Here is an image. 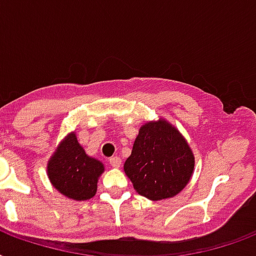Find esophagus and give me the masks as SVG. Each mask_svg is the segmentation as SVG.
Instances as JSON below:
<instances>
[{
    "mask_svg": "<svg viewBox=\"0 0 256 256\" xmlns=\"http://www.w3.org/2000/svg\"><path fill=\"white\" fill-rule=\"evenodd\" d=\"M108 162H110V164H112V168H120V156H112L110 160H108Z\"/></svg>",
    "mask_w": 256,
    "mask_h": 256,
    "instance_id": "esophagus-1",
    "label": "esophagus"
}]
</instances>
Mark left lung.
Wrapping results in <instances>:
<instances>
[{
    "mask_svg": "<svg viewBox=\"0 0 256 256\" xmlns=\"http://www.w3.org/2000/svg\"><path fill=\"white\" fill-rule=\"evenodd\" d=\"M195 158L183 136L166 120L140 128L124 172L140 195L162 200L180 192L194 171Z\"/></svg>",
    "mask_w": 256,
    "mask_h": 256,
    "instance_id": "left-lung-1",
    "label": "left lung"
}]
</instances>
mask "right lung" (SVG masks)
Wrapping results in <instances>:
<instances>
[{
	"instance_id": "add662e5",
	"label": "right lung",
	"mask_w": 256,
	"mask_h": 256,
	"mask_svg": "<svg viewBox=\"0 0 256 256\" xmlns=\"http://www.w3.org/2000/svg\"><path fill=\"white\" fill-rule=\"evenodd\" d=\"M104 171V164L86 154L74 132L65 136L48 162V176L52 184L74 200L92 198Z\"/></svg>"
}]
</instances>
